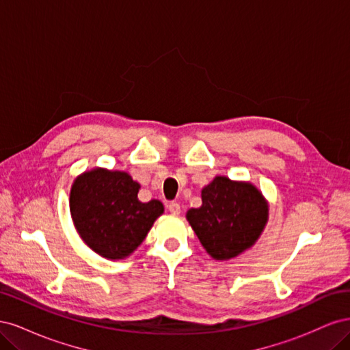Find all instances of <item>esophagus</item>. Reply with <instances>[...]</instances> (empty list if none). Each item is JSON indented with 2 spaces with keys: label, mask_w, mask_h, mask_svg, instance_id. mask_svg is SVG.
<instances>
[{
  "label": "esophagus",
  "mask_w": 350,
  "mask_h": 350,
  "mask_svg": "<svg viewBox=\"0 0 350 350\" xmlns=\"http://www.w3.org/2000/svg\"><path fill=\"white\" fill-rule=\"evenodd\" d=\"M167 210L171 211L172 215H179V211H181V207L176 203V201H171V203L167 204Z\"/></svg>",
  "instance_id": "34e87169"
}]
</instances>
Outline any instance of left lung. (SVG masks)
Here are the masks:
<instances>
[{
    "instance_id": "1",
    "label": "left lung",
    "mask_w": 350,
    "mask_h": 350,
    "mask_svg": "<svg viewBox=\"0 0 350 350\" xmlns=\"http://www.w3.org/2000/svg\"><path fill=\"white\" fill-rule=\"evenodd\" d=\"M203 204L188 210L187 219L206 251L216 260H229L250 248L267 221V204L247 183L216 176L201 191Z\"/></svg>"
}]
</instances>
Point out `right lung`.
<instances>
[{"label": "right lung", "mask_w": 350, "mask_h": 350, "mask_svg": "<svg viewBox=\"0 0 350 350\" xmlns=\"http://www.w3.org/2000/svg\"><path fill=\"white\" fill-rule=\"evenodd\" d=\"M140 184L126 172L93 169L72 184L70 211L74 225L99 256L124 258L140 245L163 213L161 201L142 203Z\"/></svg>", "instance_id": "obj_1"}]
</instances>
